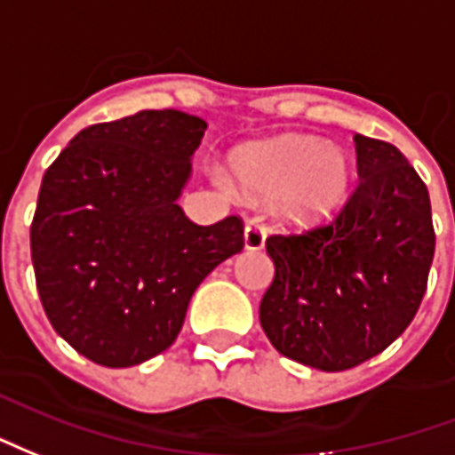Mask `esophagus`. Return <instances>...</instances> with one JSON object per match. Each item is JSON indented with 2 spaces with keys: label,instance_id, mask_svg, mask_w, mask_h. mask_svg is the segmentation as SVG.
<instances>
[{
  "label": "esophagus",
  "instance_id": "1",
  "mask_svg": "<svg viewBox=\"0 0 455 455\" xmlns=\"http://www.w3.org/2000/svg\"><path fill=\"white\" fill-rule=\"evenodd\" d=\"M264 242H267V230H264V225L247 223V228H244V247L251 251L261 250Z\"/></svg>",
  "mask_w": 455,
  "mask_h": 455
}]
</instances>
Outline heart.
<instances>
[{
	"label": "heart",
	"mask_w": 455,
	"mask_h": 455,
	"mask_svg": "<svg viewBox=\"0 0 455 455\" xmlns=\"http://www.w3.org/2000/svg\"><path fill=\"white\" fill-rule=\"evenodd\" d=\"M232 169L251 194L286 196L291 213L300 218L327 213L349 181V167L339 152L300 135L242 148L232 157Z\"/></svg>",
	"instance_id": "1"
}]
</instances>
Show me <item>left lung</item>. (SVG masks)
<instances>
[{
    "instance_id": "1",
    "label": "left lung",
    "mask_w": 455,
    "mask_h": 455,
    "mask_svg": "<svg viewBox=\"0 0 455 455\" xmlns=\"http://www.w3.org/2000/svg\"><path fill=\"white\" fill-rule=\"evenodd\" d=\"M359 184L330 223L276 232L261 298L268 341L288 359L347 371L387 349L419 310L434 259L429 191L390 142L354 135Z\"/></svg>"
}]
</instances>
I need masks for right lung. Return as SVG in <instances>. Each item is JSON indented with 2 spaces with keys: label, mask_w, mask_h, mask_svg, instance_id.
<instances>
[{
  "label": "right lung",
  "mask_w": 455,
  "mask_h": 455,
  "mask_svg": "<svg viewBox=\"0 0 455 455\" xmlns=\"http://www.w3.org/2000/svg\"><path fill=\"white\" fill-rule=\"evenodd\" d=\"M205 121L174 108L79 131L43 174L31 223L52 330L108 368L169 349L198 283L244 247L230 215L196 225L177 204Z\"/></svg>",
  "instance_id": "right-lung-1"
}]
</instances>
